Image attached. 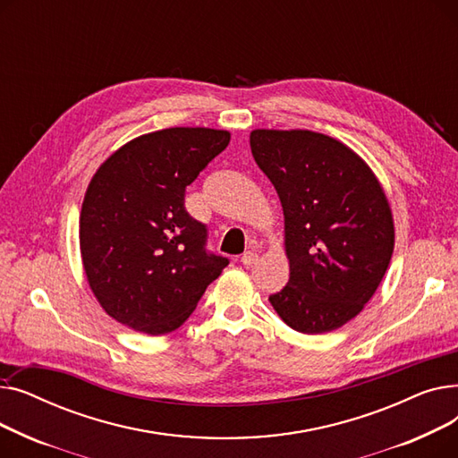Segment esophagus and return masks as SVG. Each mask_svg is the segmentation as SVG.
Listing matches in <instances>:
<instances>
[{"mask_svg": "<svg viewBox=\"0 0 458 458\" xmlns=\"http://www.w3.org/2000/svg\"><path fill=\"white\" fill-rule=\"evenodd\" d=\"M242 261H243V266L250 267V266H254V263L258 261V254H256L254 250H249V252H245V254H243Z\"/></svg>", "mask_w": 458, "mask_h": 458, "instance_id": "esophagus-1", "label": "esophagus"}]
</instances>
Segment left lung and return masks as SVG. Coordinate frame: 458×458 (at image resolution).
<instances>
[{"mask_svg": "<svg viewBox=\"0 0 458 458\" xmlns=\"http://www.w3.org/2000/svg\"><path fill=\"white\" fill-rule=\"evenodd\" d=\"M252 156L284 209L290 280L269 297L280 319L325 334L375 295L395 245L394 215L371 166L342 140L310 130H252Z\"/></svg>", "mask_w": 458, "mask_h": 458, "instance_id": "1", "label": "left lung"}]
</instances>
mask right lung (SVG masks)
<instances>
[{
	"mask_svg": "<svg viewBox=\"0 0 458 458\" xmlns=\"http://www.w3.org/2000/svg\"><path fill=\"white\" fill-rule=\"evenodd\" d=\"M230 131L166 128L113 152L94 173L80 215L85 276L107 316L163 335L182 327L228 259L208 254L206 226L185 211V187Z\"/></svg>",
	"mask_w": 458,
	"mask_h": 458,
	"instance_id": "1",
	"label": "right lung"
}]
</instances>
